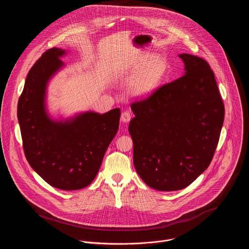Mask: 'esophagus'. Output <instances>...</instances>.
Segmentation results:
<instances>
[{
    "instance_id": "esophagus-1",
    "label": "esophagus",
    "mask_w": 249,
    "mask_h": 249,
    "mask_svg": "<svg viewBox=\"0 0 249 249\" xmlns=\"http://www.w3.org/2000/svg\"><path fill=\"white\" fill-rule=\"evenodd\" d=\"M130 119H131V114H130L129 111H124V112L122 113L121 121L123 123H128L130 121Z\"/></svg>"
}]
</instances>
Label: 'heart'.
<instances>
[{
    "label": "heart",
    "instance_id": "1",
    "mask_svg": "<svg viewBox=\"0 0 249 249\" xmlns=\"http://www.w3.org/2000/svg\"><path fill=\"white\" fill-rule=\"evenodd\" d=\"M167 69V63L163 57L142 56L132 66V71L135 73L128 80V94L137 99L149 97L162 83Z\"/></svg>",
    "mask_w": 249,
    "mask_h": 249
}]
</instances>
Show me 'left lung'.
Returning a JSON list of instances; mask_svg holds the SVG:
<instances>
[{
  "instance_id": "left-lung-1",
  "label": "left lung",
  "mask_w": 249,
  "mask_h": 249,
  "mask_svg": "<svg viewBox=\"0 0 249 249\" xmlns=\"http://www.w3.org/2000/svg\"><path fill=\"white\" fill-rule=\"evenodd\" d=\"M184 75L131 105L128 131L133 163L158 191L182 190L210 165L224 120V106L209 64L181 53Z\"/></svg>"
}]
</instances>
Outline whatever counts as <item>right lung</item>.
I'll return each instance as SVG.
<instances>
[{
  "label": "right lung",
  "mask_w": 249,
  "mask_h": 249,
  "mask_svg": "<svg viewBox=\"0 0 249 249\" xmlns=\"http://www.w3.org/2000/svg\"><path fill=\"white\" fill-rule=\"evenodd\" d=\"M66 51H46L29 71L19 98L17 116L26 158L51 186L73 191L95 179L108 145L118 129L121 111H93L53 120L46 109L49 80L63 68Z\"/></svg>",
  "instance_id": "obj_1"
}]
</instances>
